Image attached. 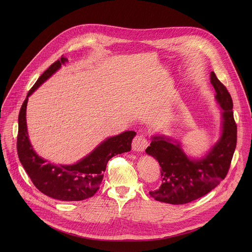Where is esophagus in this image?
<instances>
[{
	"label": "esophagus",
	"instance_id": "1",
	"mask_svg": "<svg viewBox=\"0 0 252 252\" xmlns=\"http://www.w3.org/2000/svg\"><path fill=\"white\" fill-rule=\"evenodd\" d=\"M149 147V141L143 134H137L132 140V150L135 152H143Z\"/></svg>",
	"mask_w": 252,
	"mask_h": 252
}]
</instances>
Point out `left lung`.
<instances>
[{
	"label": "left lung",
	"mask_w": 252,
	"mask_h": 252,
	"mask_svg": "<svg viewBox=\"0 0 252 252\" xmlns=\"http://www.w3.org/2000/svg\"><path fill=\"white\" fill-rule=\"evenodd\" d=\"M215 98L223 110L222 133L209 153L201 159H190L177 141L163 135L153 137L146 153L154 157L161 167V185L150 194L157 200L170 204L193 201L218 187L225 178L236 148L237 126L233 118L232 98L213 71L210 75Z\"/></svg>",
	"instance_id": "left-lung-1"
}]
</instances>
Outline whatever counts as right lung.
<instances>
[{
  "label": "right lung",
  "instance_id": "1",
  "mask_svg": "<svg viewBox=\"0 0 252 252\" xmlns=\"http://www.w3.org/2000/svg\"><path fill=\"white\" fill-rule=\"evenodd\" d=\"M66 62L67 59L62 56L44 71L29 91L19 114L17 151L19 159L32 183L41 192L63 201H79L92 197L97 191L106 164L113 157L131 150V141L135 131L128 130L106 138L88 157L71 165L48 163L34 153L27 131L28 97Z\"/></svg>",
  "mask_w": 252,
  "mask_h": 252
}]
</instances>
